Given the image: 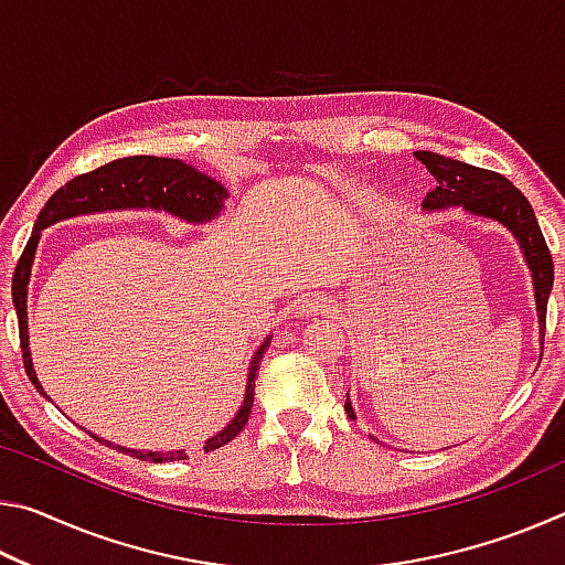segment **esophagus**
Listing matches in <instances>:
<instances>
[{
    "label": "esophagus",
    "mask_w": 565,
    "mask_h": 565,
    "mask_svg": "<svg viewBox=\"0 0 565 565\" xmlns=\"http://www.w3.org/2000/svg\"><path fill=\"white\" fill-rule=\"evenodd\" d=\"M331 311H337V303L323 294H306L303 299H299V303H296V313H299V317H319V313H331Z\"/></svg>",
    "instance_id": "esophagus-1"
}]
</instances>
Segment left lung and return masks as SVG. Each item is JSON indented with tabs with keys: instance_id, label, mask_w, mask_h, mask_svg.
Instances as JSON below:
<instances>
[{
	"instance_id": "1",
	"label": "left lung",
	"mask_w": 565,
	"mask_h": 565,
	"mask_svg": "<svg viewBox=\"0 0 565 565\" xmlns=\"http://www.w3.org/2000/svg\"><path fill=\"white\" fill-rule=\"evenodd\" d=\"M420 164L431 171L436 179V189L428 191L420 209L424 212H444V209H461L463 214L483 222H495L509 232L519 244L523 262L531 271L535 313H539V333L541 351L543 337H546V306L553 289V259L546 246V238L541 234V226L535 222V214L519 189L509 179L495 174L489 169H478L451 157H441L436 151H416L414 154ZM543 356V353H541ZM349 418L356 420V411L347 396Z\"/></svg>"
}]
</instances>
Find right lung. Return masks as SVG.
Returning <instances> with one entry per match:
<instances>
[{"label":"right lung","mask_w":565,"mask_h":565,"mask_svg":"<svg viewBox=\"0 0 565 565\" xmlns=\"http://www.w3.org/2000/svg\"><path fill=\"white\" fill-rule=\"evenodd\" d=\"M228 199V191L224 184H218L216 179L206 177L204 171L194 169L191 164H184L181 159H164V157H127L109 161L99 169L89 171V174H79L72 181H66L62 189H56L50 196V202L36 216V224L32 228L30 242H26L19 264L14 269L12 279V301L19 321V341H22V359L26 376L44 398L46 391L42 388L40 379H36L32 353H30V323H26V291H30L32 279V264L36 256V246H40L42 232L46 226L64 218L84 216V214H102V212H129V209H149V212L169 214L186 224H209L212 218L224 212V202ZM271 333L262 341V347L254 351L252 363H248V376H246V391L244 401L234 418L216 431L212 438H206L204 451H216L224 444L242 431L246 426L248 416H252L254 406V379L259 376V363L264 359V351L269 349ZM97 441L107 444L111 448H119L121 454H131L141 458V461H184L186 451H137V448H124L114 446L111 441L94 436Z\"/></svg>","instance_id":"right-lung-1"}]
</instances>
